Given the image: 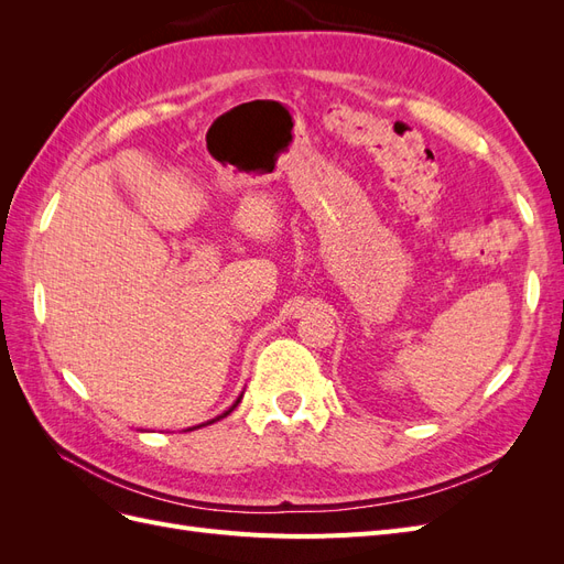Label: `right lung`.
Listing matches in <instances>:
<instances>
[{"mask_svg":"<svg viewBox=\"0 0 564 564\" xmlns=\"http://www.w3.org/2000/svg\"><path fill=\"white\" fill-rule=\"evenodd\" d=\"M240 400H242V395L240 398H237L235 402H232V406L230 409H226V412L224 414H220V416H216V419H212V421H207V423H199V425H195V429H202V425H209V423H214V421H220V419H226L230 412H232V409L237 406V404H240ZM195 429H187V431H195Z\"/></svg>","mask_w":564,"mask_h":564,"instance_id":"obj_1","label":"right lung"}]
</instances>
